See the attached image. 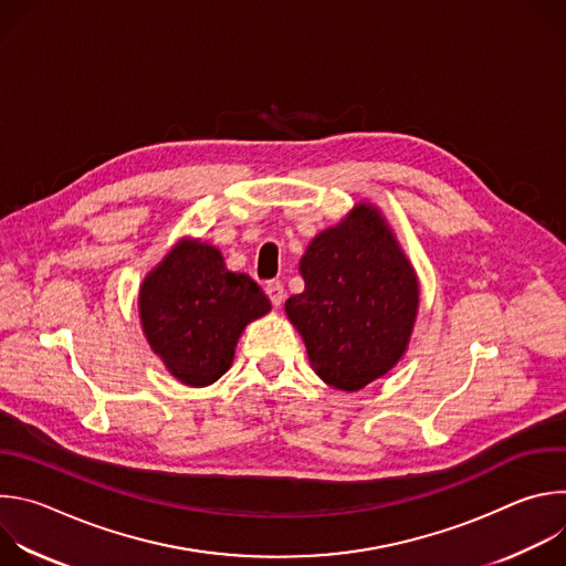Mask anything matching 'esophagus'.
Wrapping results in <instances>:
<instances>
[{
  "label": "esophagus",
  "instance_id": "esophagus-1",
  "mask_svg": "<svg viewBox=\"0 0 566 566\" xmlns=\"http://www.w3.org/2000/svg\"><path fill=\"white\" fill-rule=\"evenodd\" d=\"M264 291H266V295H269L273 306H280L284 302V286H282V282H266Z\"/></svg>",
  "mask_w": 566,
  "mask_h": 566
}]
</instances>
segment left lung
Wrapping results in <instances>:
<instances>
[{"mask_svg": "<svg viewBox=\"0 0 566 566\" xmlns=\"http://www.w3.org/2000/svg\"><path fill=\"white\" fill-rule=\"evenodd\" d=\"M304 291L284 304L313 371L358 391L406 356L419 313V277L398 239L369 203H356L317 232L300 260Z\"/></svg>", "mask_w": 566, "mask_h": 566, "instance_id": "8db88e82", "label": "left lung"}]
</instances>
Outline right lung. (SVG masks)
<instances>
[{"label":"right lung","mask_w":566,"mask_h":566,"mask_svg":"<svg viewBox=\"0 0 566 566\" xmlns=\"http://www.w3.org/2000/svg\"><path fill=\"white\" fill-rule=\"evenodd\" d=\"M269 311V297L247 273L228 271L217 247L192 237L179 239L138 291L151 352L188 387L219 380L241 332Z\"/></svg>","instance_id":"obj_1"}]
</instances>
